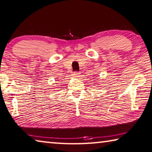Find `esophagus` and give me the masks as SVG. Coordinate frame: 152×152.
<instances>
[{
	"label": "esophagus",
	"mask_w": 152,
	"mask_h": 152,
	"mask_svg": "<svg viewBox=\"0 0 152 152\" xmlns=\"http://www.w3.org/2000/svg\"><path fill=\"white\" fill-rule=\"evenodd\" d=\"M80 76V73L78 71H74L73 73V77H79Z\"/></svg>",
	"instance_id": "obj_1"
}]
</instances>
